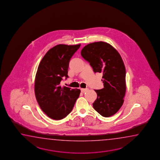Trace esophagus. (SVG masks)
Returning <instances> with one entry per match:
<instances>
[{"label":"esophagus","instance_id":"esophagus-1","mask_svg":"<svg viewBox=\"0 0 160 160\" xmlns=\"http://www.w3.org/2000/svg\"><path fill=\"white\" fill-rule=\"evenodd\" d=\"M81 90L82 92L84 93L85 92L88 91V88H81Z\"/></svg>","mask_w":160,"mask_h":160}]
</instances>
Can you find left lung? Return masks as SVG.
<instances>
[{"label": "left lung", "mask_w": 160, "mask_h": 160, "mask_svg": "<svg viewBox=\"0 0 160 160\" xmlns=\"http://www.w3.org/2000/svg\"><path fill=\"white\" fill-rule=\"evenodd\" d=\"M81 55L90 63L94 72L102 74L103 88L95 90L97 98L94 109L105 117L113 116L121 108L126 92V69L119 52L103 42L87 44Z\"/></svg>", "instance_id": "obj_1"}]
</instances>
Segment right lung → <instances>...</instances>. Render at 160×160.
<instances>
[{"instance_id": "obj_1", "label": "right lung", "mask_w": 160, "mask_h": 160, "mask_svg": "<svg viewBox=\"0 0 160 160\" xmlns=\"http://www.w3.org/2000/svg\"><path fill=\"white\" fill-rule=\"evenodd\" d=\"M81 44H58L51 48L38 68L35 79V94L42 111L51 119H63L72 112L81 90L61 87L63 77L68 78L70 59Z\"/></svg>"}]
</instances>
